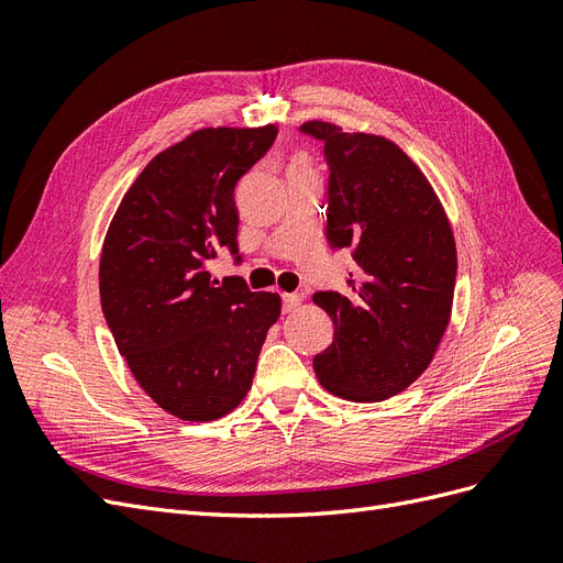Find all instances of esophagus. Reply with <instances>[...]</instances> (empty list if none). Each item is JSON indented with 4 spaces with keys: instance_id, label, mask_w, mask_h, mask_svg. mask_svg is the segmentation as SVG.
I'll list each match as a JSON object with an SVG mask.
<instances>
[{
    "instance_id": "34e87169",
    "label": "esophagus",
    "mask_w": 563,
    "mask_h": 563,
    "mask_svg": "<svg viewBox=\"0 0 563 563\" xmlns=\"http://www.w3.org/2000/svg\"><path fill=\"white\" fill-rule=\"evenodd\" d=\"M300 300H302V296L300 294H284L282 296V310L288 314V312H294L298 305H300Z\"/></svg>"
}]
</instances>
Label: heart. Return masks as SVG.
I'll return each mask as SVG.
<instances>
[{"label":"heart","instance_id":"b5f03b06","mask_svg":"<svg viewBox=\"0 0 563 563\" xmlns=\"http://www.w3.org/2000/svg\"><path fill=\"white\" fill-rule=\"evenodd\" d=\"M296 166H305V162H298V164H296Z\"/></svg>","mask_w":563,"mask_h":563}]
</instances>
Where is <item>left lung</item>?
<instances>
[{"label": "left lung", "instance_id": "8db88e82", "mask_svg": "<svg viewBox=\"0 0 563 563\" xmlns=\"http://www.w3.org/2000/svg\"><path fill=\"white\" fill-rule=\"evenodd\" d=\"M329 166L327 242L350 249L347 291H317L333 343L314 356L319 383L352 401H383L432 362L451 317L457 255L432 185L383 135L308 122Z\"/></svg>", "mask_w": 563, "mask_h": 563}]
</instances>
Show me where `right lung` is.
Listing matches in <instances>:
<instances>
[{
	"instance_id": "obj_1",
	"label": "right lung",
	"mask_w": 563,
	"mask_h": 563,
	"mask_svg": "<svg viewBox=\"0 0 563 563\" xmlns=\"http://www.w3.org/2000/svg\"><path fill=\"white\" fill-rule=\"evenodd\" d=\"M277 126L201 129L152 159L129 187L100 255V305L133 378L164 411L216 420L251 389L277 294L244 277L211 279L207 263L236 246L234 187Z\"/></svg>"
}]
</instances>
